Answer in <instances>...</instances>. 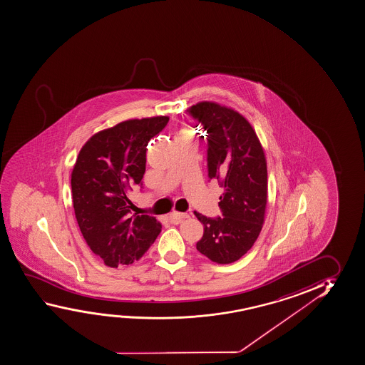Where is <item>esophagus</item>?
Instances as JSON below:
<instances>
[{
	"instance_id": "esophagus-1",
	"label": "esophagus",
	"mask_w": 365,
	"mask_h": 365,
	"mask_svg": "<svg viewBox=\"0 0 365 365\" xmlns=\"http://www.w3.org/2000/svg\"><path fill=\"white\" fill-rule=\"evenodd\" d=\"M170 218L181 222V220H184V219L189 218V214H186V212H173L170 214Z\"/></svg>"
}]
</instances>
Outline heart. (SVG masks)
I'll use <instances>...</instances> for the list:
<instances>
[{
	"mask_svg": "<svg viewBox=\"0 0 365 365\" xmlns=\"http://www.w3.org/2000/svg\"><path fill=\"white\" fill-rule=\"evenodd\" d=\"M191 135H192V131H191L190 128H182V130L180 131L179 136L178 137L191 136Z\"/></svg>",
	"mask_w": 365,
	"mask_h": 365,
	"instance_id": "obj_1",
	"label": "heart"
}]
</instances>
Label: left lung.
<instances>
[{"label":"left lung","instance_id":"8db88e82","mask_svg":"<svg viewBox=\"0 0 365 365\" xmlns=\"http://www.w3.org/2000/svg\"><path fill=\"white\" fill-rule=\"evenodd\" d=\"M207 135V178L223 187V217L207 218L196 250L219 264L238 261L253 247L266 217L268 182L266 155L245 115L217 102H199L189 109ZM204 138V136H202Z\"/></svg>","mask_w":365,"mask_h":365}]
</instances>
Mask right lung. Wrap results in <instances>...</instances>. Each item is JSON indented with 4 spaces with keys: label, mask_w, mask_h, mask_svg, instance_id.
I'll return each instance as SVG.
<instances>
[{
    "label": "right lung",
    "mask_w": 365,
    "mask_h": 365,
    "mask_svg": "<svg viewBox=\"0 0 365 365\" xmlns=\"http://www.w3.org/2000/svg\"><path fill=\"white\" fill-rule=\"evenodd\" d=\"M168 115L120 122L88 140L71 171V197L84 240L104 264L138 261L161 232L151 215H137L128 199L146 170L147 145Z\"/></svg>",
    "instance_id": "1"
}]
</instances>
